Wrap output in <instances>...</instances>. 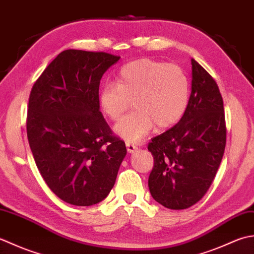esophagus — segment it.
I'll return each instance as SVG.
<instances>
[{"instance_id": "1", "label": "esophagus", "mask_w": 254, "mask_h": 254, "mask_svg": "<svg viewBox=\"0 0 254 254\" xmlns=\"http://www.w3.org/2000/svg\"><path fill=\"white\" fill-rule=\"evenodd\" d=\"M126 147H127L128 152H130V153L137 151L138 150V147L134 146V144H132V143H126Z\"/></svg>"}]
</instances>
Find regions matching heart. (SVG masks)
I'll return each instance as SVG.
<instances>
[{
    "mask_svg": "<svg viewBox=\"0 0 254 254\" xmlns=\"http://www.w3.org/2000/svg\"><path fill=\"white\" fill-rule=\"evenodd\" d=\"M190 95V80L179 65L139 59L123 66L116 83L102 85L98 104L107 118L117 121L133 100L136 110L116 124L115 131L127 141L139 142L154 125L159 129L177 125L188 111Z\"/></svg>",
    "mask_w": 254,
    "mask_h": 254,
    "instance_id": "heart-1",
    "label": "heart"
}]
</instances>
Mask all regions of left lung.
<instances>
[{"label": "left lung", "mask_w": 254, "mask_h": 254, "mask_svg": "<svg viewBox=\"0 0 254 254\" xmlns=\"http://www.w3.org/2000/svg\"><path fill=\"white\" fill-rule=\"evenodd\" d=\"M192 76L185 115L148 144L154 160L148 180L150 193L170 209H186L204 197L226 147L224 101L219 87L194 59Z\"/></svg>", "instance_id": "left-lung-1"}]
</instances>
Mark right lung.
Instances as JSON below:
<instances>
[{
  "label": "right lung",
  "mask_w": 254,
  "mask_h": 254,
  "mask_svg": "<svg viewBox=\"0 0 254 254\" xmlns=\"http://www.w3.org/2000/svg\"><path fill=\"white\" fill-rule=\"evenodd\" d=\"M120 56L68 49L30 91L26 130L46 184L65 203L91 206L110 194L127 150L98 104L100 81Z\"/></svg>",
  "instance_id": "add662e5"
}]
</instances>
